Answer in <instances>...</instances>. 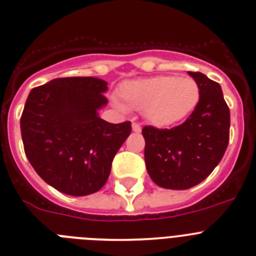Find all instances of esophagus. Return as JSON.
<instances>
[{
    "mask_svg": "<svg viewBox=\"0 0 256 256\" xmlns=\"http://www.w3.org/2000/svg\"><path fill=\"white\" fill-rule=\"evenodd\" d=\"M131 128H132L134 132H140V131H141V126L138 125V124H136V122H132Z\"/></svg>",
    "mask_w": 256,
    "mask_h": 256,
    "instance_id": "34e87169",
    "label": "esophagus"
}]
</instances>
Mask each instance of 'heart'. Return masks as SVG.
I'll return each instance as SVG.
<instances>
[{
	"label": "heart",
	"mask_w": 256,
	"mask_h": 256,
	"mask_svg": "<svg viewBox=\"0 0 256 256\" xmlns=\"http://www.w3.org/2000/svg\"><path fill=\"white\" fill-rule=\"evenodd\" d=\"M121 101L115 105L121 111H144V116L156 128H168L180 122L196 108L200 88L191 78L154 76L128 81L120 88Z\"/></svg>",
	"instance_id": "obj_1"
}]
</instances>
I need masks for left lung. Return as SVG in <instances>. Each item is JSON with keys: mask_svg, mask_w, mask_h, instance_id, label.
<instances>
[{"mask_svg": "<svg viewBox=\"0 0 256 256\" xmlns=\"http://www.w3.org/2000/svg\"><path fill=\"white\" fill-rule=\"evenodd\" d=\"M200 98L188 120L172 128L145 126V164L151 180L171 190H186L212 174L229 144L230 111L220 85L202 72H190Z\"/></svg>", "mask_w": 256, "mask_h": 256, "instance_id": "8db88e82", "label": "left lung"}]
</instances>
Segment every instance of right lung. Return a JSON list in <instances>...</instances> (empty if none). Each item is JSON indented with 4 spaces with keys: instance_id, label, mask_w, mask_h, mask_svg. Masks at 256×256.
<instances>
[{
    "instance_id": "right-lung-1",
    "label": "right lung",
    "mask_w": 256,
    "mask_h": 256,
    "mask_svg": "<svg viewBox=\"0 0 256 256\" xmlns=\"http://www.w3.org/2000/svg\"><path fill=\"white\" fill-rule=\"evenodd\" d=\"M108 82L98 78H54L32 88L21 118L24 152L40 178L66 195L85 196L108 181L130 121L98 116Z\"/></svg>"
}]
</instances>
